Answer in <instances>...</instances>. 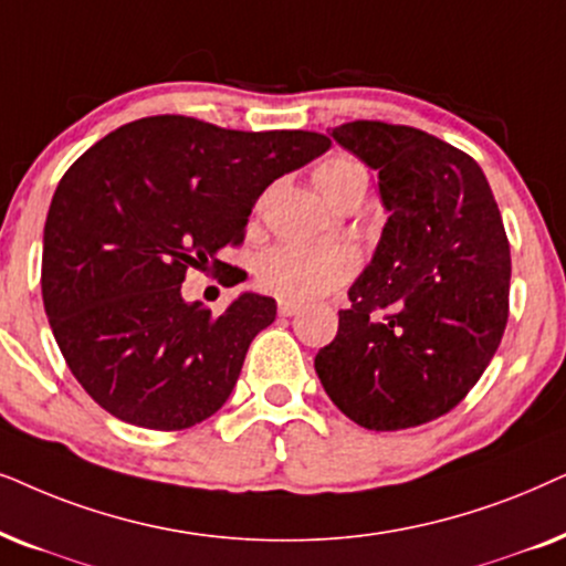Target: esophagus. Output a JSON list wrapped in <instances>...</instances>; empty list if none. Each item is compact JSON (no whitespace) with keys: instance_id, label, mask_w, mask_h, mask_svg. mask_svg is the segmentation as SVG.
<instances>
[{"instance_id":"1","label":"esophagus","mask_w":566,"mask_h":566,"mask_svg":"<svg viewBox=\"0 0 566 566\" xmlns=\"http://www.w3.org/2000/svg\"><path fill=\"white\" fill-rule=\"evenodd\" d=\"M300 311H303V307L295 305V303H284V300L279 303V315H287V318H290V315H297Z\"/></svg>"}]
</instances>
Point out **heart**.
Wrapping results in <instances>:
<instances>
[{"mask_svg": "<svg viewBox=\"0 0 566 566\" xmlns=\"http://www.w3.org/2000/svg\"><path fill=\"white\" fill-rule=\"evenodd\" d=\"M313 178L323 196L336 207L352 191L367 188V172L352 157H328L315 168ZM354 271H357V253L346 245L282 243L261 255L255 276L269 295L284 303L307 305L349 282Z\"/></svg>", "mask_w": 566, "mask_h": 566, "instance_id": "b5f03b06", "label": "heart"}]
</instances>
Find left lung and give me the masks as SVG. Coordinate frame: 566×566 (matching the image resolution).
I'll return each instance as SVG.
<instances>
[{
	"label": "left lung",
	"instance_id": "8db88e82",
	"mask_svg": "<svg viewBox=\"0 0 566 566\" xmlns=\"http://www.w3.org/2000/svg\"><path fill=\"white\" fill-rule=\"evenodd\" d=\"M331 137L378 170L388 222L315 373L359 427L424 424L476 386L507 326L500 209L479 163L432 134L352 120Z\"/></svg>",
	"mask_w": 566,
	"mask_h": 566
}]
</instances>
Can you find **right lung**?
Instances as JSON below:
<instances>
[{"label": "right lung", "instance_id": "1", "mask_svg": "<svg viewBox=\"0 0 566 566\" xmlns=\"http://www.w3.org/2000/svg\"><path fill=\"white\" fill-rule=\"evenodd\" d=\"M328 147L315 132L149 116L64 172L43 228L41 290L59 349L95 403L163 432L222 409L276 303L240 292L214 315L186 303L180 284L188 269L220 274V251L243 240L266 186Z\"/></svg>", "mask_w": 566, "mask_h": 566}]
</instances>
